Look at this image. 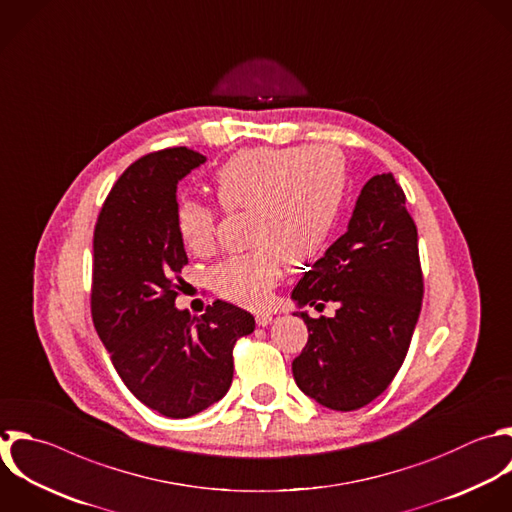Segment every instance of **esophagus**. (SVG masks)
<instances>
[{
	"mask_svg": "<svg viewBox=\"0 0 512 512\" xmlns=\"http://www.w3.org/2000/svg\"><path fill=\"white\" fill-rule=\"evenodd\" d=\"M272 322H274V316H272V314H264V312H262V314H256V324H258V326L264 328V326H270Z\"/></svg>",
	"mask_w": 512,
	"mask_h": 512,
	"instance_id": "1",
	"label": "esophagus"
}]
</instances>
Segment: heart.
Instances as JSON below:
<instances>
[{"mask_svg":"<svg viewBox=\"0 0 512 512\" xmlns=\"http://www.w3.org/2000/svg\"><path fill=\"white\" fill-rule=\"evenodd\" d=\"M214 188L226 210L248 208L252 250L212 266L208 280L216 294L242 306H262L280 280L284 258L302 264L330 238L346 196V170L338 150L248 148L214 174ZM176 226L192 254H208L216 240V210L180 200Z\"/></svg>","mask_w":512,"mask_h":512,"instance_id":"heart-1","label":"heart"}]
</instances>
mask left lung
Returning <instances> with one entry per match:
<instances>
[{
	"label": "left lung",
	"mask_w": 512,
	"mask_h": 512,
	"mask_svg": "<svg viewBox=\"0 0 512 512\" xmlns=\"http://www.w3.org/2000/svg\"><path fill=\"white\" fill-rule=\"evenodd\" d=\"M392 174L372 176L348 230L292 290L298 308L336 302L332 318H310L308 342L292 362L298 388L332 410L380 396L402 366L422 304L418 234Z\"/></svg>",
	"instance_id": "left-lung-1"
}]
</instances>
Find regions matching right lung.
I'll return each instance as SVG.
<instances>
[{"label": "right lung", "instance_id": "1", "mask_svg": "<svg viewBox=\"0 0 512 512\" xmlns=\"http://www.w3.org/2000/svg\"><path fill=\"white\" fill-rule=\"evenodd\" d=\"M204 162L188 148L140 158L114 184L94 232V326L130 392L168 418L194 416L228 392L234 344L256 326L222 300L202 316L176 308L188 264L176 192Z\"/></svg>", "mask_w": 512, "mask_h": 512}]
</instances>
